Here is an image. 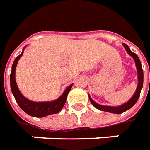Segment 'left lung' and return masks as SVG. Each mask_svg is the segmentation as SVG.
<instances>
[{
  "instance_id": "8db88e82",
  "label": "left lung",
  "mask_w": 150,
  "mask_h": 150,
  "mask_svg": "<svg viewBox=\"0 0 150 150\" xmlns=\"http://www.w3.org/2000/svg\"><path fill=\"white\" fill-rule=\"evenodd\" d=\"M123 47H125V49L127 51V53L132 57L134 59L135 65H136V67H137V70H138V87H137V89L135 91L134 94L133 96L131 99L130 100L127 101V103H123L122 105L118 106V107H111V106H103L100 105V104H98L95 102V101L92 100V98L90 97V96L88 95V97H89V100L91 101V103L96 108L99 109L100 111H107V112H110V113H114V114H121L123 113L124 111L129 110L130 108H131L134 105L136 102L138 101V98L140 96L141 90L142 88V86H143V70H142V64H141L140 59L138 57V55L134 54V52H132L130 49L129 48V47L127 46V44L125 43H122Z\"/></svg>"
}]
</instances>
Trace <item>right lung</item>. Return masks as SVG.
Segmentation results:
<instances>
[{
    "label": "right lung",
    "instance_id": "1",
    "mask_svg": "<svg viewBox=\"0 0 150 150\" xmlns=\"http://www.w3.org/2000/svg\"><path fill=\"white\" fill-rule=\"evenodd\" d=\"M23 50L22 53L19 56L16 57V58L14 61L12 66V72L10 74V85H11V89H12V94L14 95L16 100L17 102L18 105L20 108L23 110L24 112L33 117H37V118H42V117H46L50 115L56 114L62 109V108L65 105L66 101V98L68 96V93L70 91L71 88L73 86V84H70L66 90L63 92L62 95L60 97L55 100L54 101L50 102H33L28 100L27 98L23 96L20 93V90L18 88L17 84L16 82V65L20 57L23 55Z\"/></svg>",
    "mask_w": 150,
    "mask_h": 150
}]
</instances>
